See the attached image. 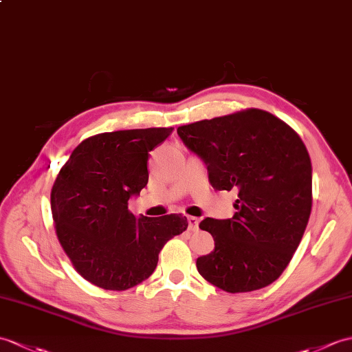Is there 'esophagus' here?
<instances>
[{"mask_svg":"<svg viewBox=\"0 0 352 352\" xmlns=\"http://www.w3.org/2000/svg\"><path fill=\"white\" fill-rule=\"evenodd\" d=\"M187 222H189V230L190 231H198V225H199V219L189 216L187 217Z\"/></svg>","mask_w":352,"mask_h":352,"instance_id":"obj_1","label":"esophagus"}]
</instances>
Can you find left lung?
Masks as SVG:
<instances>
[{"mask_svg": "<svg viewBox=\"0 0 352 352\" xmlns=\"http://www.w3.org/2000/svg\"><path fill=\"white\" fill-rule=\"evenodd\" d=\"M186 146L206 162L216 190H236V213L204 219L214 250L196 259L199 274L226 292L268 287L292 259L312 210V163L287 122L263 109L179 126Z\"/></svg>", "mask_w": 352, "mask_h": 352, "instance_id": "left-lung-1", "label": "left lung"}]
</instances>
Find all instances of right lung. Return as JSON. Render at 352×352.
<instances>
[{"mask_svg": "<svg viewBox=\"0 0 352 352\" xmlns=\"http://www.w3.org/2000/svg\"><path fill=\"white\" fill-rule=\"evenodd\" d=\"M173 127L118 130L80 142L51 192L55 232L76 272L103 289L126 291L144 282L159 253L187 230L183 214L136 217L129 199L148 183L150 151Z\"/></svg>", "mask_w": 352, "mask_h": 352, "instance_id": "right-lung-1", "label": "right lung"}]
</instances>
